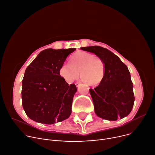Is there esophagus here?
<instances>
[{
  "label": "esophagus",
  "instance_id": "obj_1",
  "mask_svg": "<svg viewBox=\"0 0 155 155\" xmlns=\"http://www.w3.org/2000/svg\"><path fill=\"white\" fill-rule=\"evenodd\" d=\"M80 84H81L80 82H77V83H75V85H76L77 87H78V86H79V85H80Z\"/></svg>",
  "mask_w": 155,
  "mask_h": 155
}]
</instances>
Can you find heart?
Here are the masks:
<instances>
[{"label":"heart","instance_id":"heart-1","mask_svg":"<svg viewBox=\"0 0 155 155\" xmlns=\"http://www.w3.org/2000/svg\"><path fill=\"white\" fill-rule=\"evenodd\" d=\"M70 63H64L59 70L60 76L68 82L77 80L79 73L81 79L89 85H98L104 78V61L91 53L78 51L70 57Z\"/></svg>","mask_w":155,"mask_h":155}]
</instances>
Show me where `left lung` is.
I'll list each match as a JSON object with an SVG mask.
<instances>
[{"label":"left lung","mask_w":155,"mask_h":155,"mask_svg":"<svg viewBox=\"0 0 155 155\" xmlns=\"http://www.w3.org/2000/svg\"><path fill=\"white\" fill-rule=\"evenodd\" d=\"M101 58L105 65V73L99 85L90 94L96 115L105 120L115 121L131 112L135 101L133 83L127 65L118 56L100 46L81 47Z\"/></svg>","instance_id":"1"}]
</instances>
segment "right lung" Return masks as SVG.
I'll use <instances>...</instances> for the list:
<instances>
[{
	"label": "right lung",
	"mask_w": 155,
	"mask_h": 155,
	"mask_svg": "<svg viewBox=\"0 0 155 155\" xmlns=\"http://www.w3.org/2000/svg\"><path fill=\"white\" fill-rule=\"evenodd\" d=\"M75 49H45L27 67L22 80V103L31 120L51 125L70 117L77 89L74 84L68 85L59 70Z\"/></svg>",
	"instance_id": "1"
}]
</instances>
